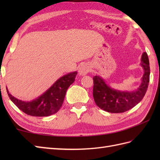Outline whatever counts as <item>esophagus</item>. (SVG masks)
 <instances>
[{
    "instance_id": "obj_1",
    "label": "esophagus",
    "mask_w": 160,
    "mask_h": 160,
    "mask_svg": "<svg viewBox=\"0 0 160 160\" xmlns=\"http://www.w3.org/2000/svg\"><path fill=\"white\" fill-rule=\"evenodd\" d=\"M90 69L89 67L86 64H83L79 67V70H78V72H79V75L81 76H85L88 73H89Z\"/></svg>"
}]
</instances>
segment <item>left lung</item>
I'll return each mask as SVG.
<instances>
[{"label":"left lung","instance_id":"obj_1","mask_svg":"<svg viewBox=\"0 0 160 160\" xmlns=\"http://www.w3.org/2000/svg\"><path fill=\"white\" fill-rule=\"evenodd\" d=\"M140 66L144 70V74L140 85L134 91L115 89L108 85L99 75L94 76L93 96L97 106L109 113H118L131 109L140 102L147 91L150 77L149 60L146 52L142 55Z\"/></svg>","mask_w":160,"mask_h":160}]
</instances>
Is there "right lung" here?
<instances>
[{
  "mask_svg": "<svg viewBox=\"0 0 160 160\" xmlns=\"http://www.w3.org/2000/svg\"><path fill=\"white\" fill-rule=\"evenodd\" d=\"M77 73L73 71L64 75L40 96L30 101L17 99L6 87L7 92L12 102L26 114L36 117L49 116L60 110L68 88L73 83Z\"/></svg>",
  "mask_w": 160,
  "mask_h": 160,
  "instance_id": "obj_1",
  "label": "right lung"
}]
</instances>
